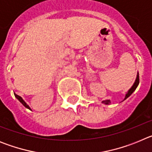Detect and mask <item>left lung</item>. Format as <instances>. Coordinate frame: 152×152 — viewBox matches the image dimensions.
<instances>
[{
	"instance_id": "1",
	"label": "left lung",
	"mask_w": 152,
	"mask_h": 152,
	"mask_svg": "<svg viewBox=\"0 0 152 152\" xmlns=\"http://www.w3.org/2000/svg\"><path fill=\"white\" fill-rule=\"evenodd\" d=\"M139 84V72H138V73H137L136 79H135V82H134L133 85L132 86V88H130L128 92L126 93V96H125L124 100H126V99H127V98H128L129 96L130 95H131L132 94V93H133L134 91H135V89H136V88H137V87H138ZM102 103H104V104H107H107H110V103L111 102H110V100H103V101H102Z\"/></svg>"
}]
</instances>
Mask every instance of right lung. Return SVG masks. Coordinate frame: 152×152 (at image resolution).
<instances>
[{
  "instance_id": "add662e5",
  "label": "right lung",
  "mask_w": 152,
  "mask_h": 152,
  "mask_svg": "<svg viewBox=\"0 0 152 152\" xmlns=\"http://www.w3.org/2000/svg\"><path fill=\"white\" fill-rule=\"evenodd\" d=\"M14 96H15V97L17 98V99L19 100V101H20L21 103H22V104L24 106V107H26V108L29 109V110H30V107H29V105H27V103H26V102H25L23 100V98L21 97V96H19V95L16 94H14Z\"/></svg>"
}]
</instances>
